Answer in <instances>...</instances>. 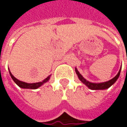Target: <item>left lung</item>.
<instances>
[{
  "mask_svg": "<svg viewBox=\"0 0 127 127\" xmlns=\"http://www.w3.org/2000/svg\"><path fill=\"white\" fill-rule=\"evenodd\" d=\"M121 68L118 73V74L115 76L114 78H113L112 79H110V81H107V82H101V83H92V82H90L88 81H87L81 74L78 71V70L76 69V67L75 68V70H76V73L79 77V79H80V81L84 83L87 87H88V88L91 89V90H105V89L109 88L110 87H111L115 82L117 81V79H118L119 76H120V73H121Z\"/></svg>",
  "mask_w": 127,
  "mask_h": 127,
  "instance_id": "obj_1",
  "label": "left lung"
}]
</instances>
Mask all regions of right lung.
<instances>
[{
  "label": "right lung",
  "mask_w": 127,
  "mask_h": 127,
  "mask_svg": "<svg viewBox=\"0 0 127 127\" xmlns=\"http://www.w3.org/2000/svg\"><path fill=\"white\" fill-rule=\"evenodd\" d=\"M9 74L12 77V79H13V81L21 88H25V89H37L39 88L40 86H42L44 83L47 82L49 79H50V76H48L46 79H45L42 82H36V83H26V82H22V81H20L18 80L17 79H16L12 74V73L10 72L9 70Z\"/></svg>",
  "instance_id": "obj_1"
}]
</instances>
